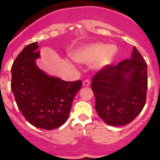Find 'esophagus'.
Masks as SVG:
<instances>
[{"label": "esophagus", "mask_w": 160, "mask_h": 160, "mask_svg": "<svg viewBox=\"0 0 160 160\" xmlns=\"http://www.w3.org/2000/svg\"><path fill=\"white\" fill-rule=\"evenodd\" d=\"M90 80H89V79H86V80H83V86H84V87H88V86H90Z\"/></svg>", "instance_id": "esophagus-1"}]
</instances>
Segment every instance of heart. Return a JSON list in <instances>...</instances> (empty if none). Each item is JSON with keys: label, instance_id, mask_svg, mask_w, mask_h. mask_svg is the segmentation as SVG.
Masks as SVG:
<instances>
[{"label": "heart", "instance_id": "obj_1", "mask_svg": "<svg viewBox=\"0 0 160 160\" xmlns=\"http://www.w3.org/2000/svg\"><path fill=\"white\" fill-rule=\"evenodd\" d=\"M117 52L114 46L102 43H94L80 47L72 54L74 60L79 62H92L95 61V67L103 68L108 65Z\"/></svg>", "mask_w": 160, "mask_h": 160}]
</instances>
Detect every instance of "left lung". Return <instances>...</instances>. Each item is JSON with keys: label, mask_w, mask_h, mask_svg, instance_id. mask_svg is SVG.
<instances>
[{"label": "left lung", "mask_w": 160, "mask_h": 160, "mask_svg": "<svg viewBox=\"0 0 160 160\" xmlns=\"http://www.w3.org/2000/svg\"><path fill=\"white\" fill-rule=\"evenodd\" d=\"M90 85L96 100L95 109L104 122L112 126L127 125L146 104L147 64L134 47L131 59L101 68Z\"/></svg>", "instance_id": "left-lung-1"}]
</instances>
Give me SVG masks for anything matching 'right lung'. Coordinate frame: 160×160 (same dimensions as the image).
<instances>
[{
    "label": "right lung",
    "mask_w": 160,
    "mask_h": 160,
    "mask_svg": "<svg viewBox=\"0 0 160 160\" xmlns=\"http://www.w3.org/2000/svg\"><path fill=\"white\" fill-rule=\"evenodd\" d=\"M38 47L37 42L31 43L16 57L11 67V88L19 110L31 125L52 130L68 118L82 82L64 81L39 70L35 64L40 56Z\"/></svg>",
    "instance_id": "right-lung-1"
}]
</instances>
